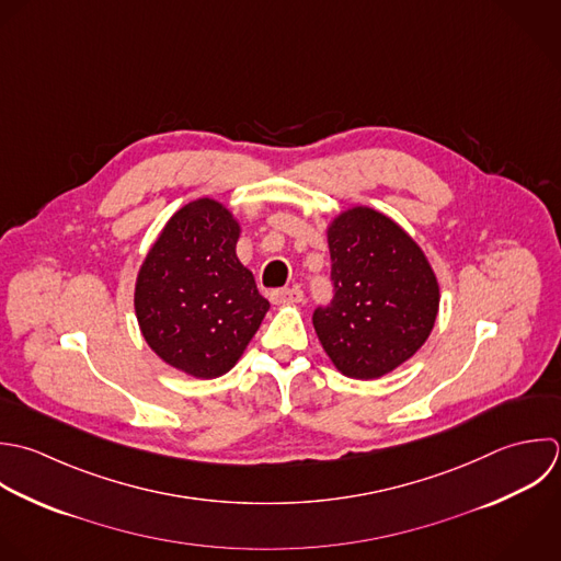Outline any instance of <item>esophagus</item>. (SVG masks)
Listing matches in <instances>:
<instances>
[{"instance_id":"esophagus-1","label":"esophagus","mask_w":561,"mask_h":561,"mask_svg":"<svg viewBox=\"0 0 561 561\" xmlns=\"http://www.w3.org/2000/svg\"><path fill=\"white\" fill-rule=\"evenodd\" d=\"M271 301L275 306H286V304H301L304 301V290L299 286L295 288H279L271 293Z\"/></svg>"}]
</instances>
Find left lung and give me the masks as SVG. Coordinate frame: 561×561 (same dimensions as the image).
Instances as JSON below:
<instances>
[{"instance_id": "8db88e82", "label": "left lung", "mask_w": 561, "mask_h": 561, "mask_svg": "<svg viewBox=\"0 0 561 561\" xmlns=\"http://www.w3.org/2000/svg\"><path fill=\"white\" fill-rule=\"evenodd\" d=\"M334 297L312 323L334 367L376 380L431 336L439 284L420 244L389 216L352 207L328 227Z\"/></svg>"}]
</instances>
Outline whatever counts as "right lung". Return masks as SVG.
<instances>
[{
    "instance_id": "obj_1",
    "label": "right lung",
    "mask_w": 561,
    "mask_h": 561,
    "mask_svg": "<svg viewBox=\"0 0 561 561\" xmlns=\"http://www.w3.org/2000/svg\"><path fill=\"white\" fill-rule=\"evenodd\" d=\"M240 225L214 198L181 207L135 282V314L150 350L194 378L227 374L257 332L268 301L240 264Z\"/></svg>"
}]
</instances>
